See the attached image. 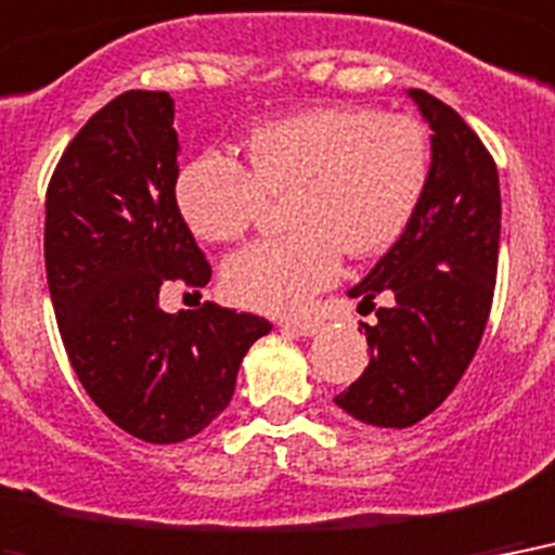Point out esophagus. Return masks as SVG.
<instances>
[{"mask_svg": "<svg viewBox=\"0 0 555 555\" xmlns=\"http://www.w3.org/2000/svg\"><path fill=\"white\" fill-rule=\"evenodd\" d=\"M283 326L286 330H292V333H298V336H315L318 330H321V324L318 321H283Z\"/></svg>", "mask_w": 555, "mask_h": 555, "instance_id": "1", "label": "esophagus"}]
</instances>
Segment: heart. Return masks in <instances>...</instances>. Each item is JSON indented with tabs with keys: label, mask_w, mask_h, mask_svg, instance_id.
<instances>
[{
	"label": "heart",
	"mask_w": 555,
	"mask_h": 555,
	"mask_svg": "<svg viewBox=\"0 0 555 555\" xmlns=\"http://www.w3.org/2000/svg\"><path fill=\"white\" fill-rule=\"evenodd\" d=\"M248 167L208 150L176 176V208L205 243L243 237L266 196H289V237L257 240L222 263L234 304L272 315L309 307L347 257L388 251L423 199L428 141L405 115L315 106L248 132Z\"/></svg>",
	"instance_id": "obj_1"
}]
</instances>
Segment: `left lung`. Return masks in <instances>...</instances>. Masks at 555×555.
I'll use <instances>...</instances> for the list:
<instances>
[{
  "label": "left lung",
  "mask_w": 555,
  "mask_h": 555,
  "mask_svg": "<svg viewBox=\"0 0 555 555\" xmlns=\"http://www.w3.org/2000/svg\"><path fill=\"white\" fill-rule=\"evenodd\" d=\"M431 127V165L423 199L402 237L347 292L376 324L364 373L336 405L364 425L408 428L442 405L478 353L495 292L501 188L487 147L452 106L408 89Z\"/></svg>",
  "instance_id": "left-lung-1"
}]
</instances>
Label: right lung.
Wrapping results in <instances>:
<instances>
[{"label":"right lung","instance_id":"1","mask_svg":"<svg viewBox=\"0 0 555 555\" xmlns=\"http://www.w3.org/2000/svg\"><path fill=\"white\" fill-rule=\"evenodd\" d=\"M173 101L118 94L60 158L46 193V274L68 362L92 402L144 442H182L234 397L266 318L158 307L162 283L199 289L210 266L176 208Z\"/></svg>","mask_w":555,"mask_h":555}]
</instances>
